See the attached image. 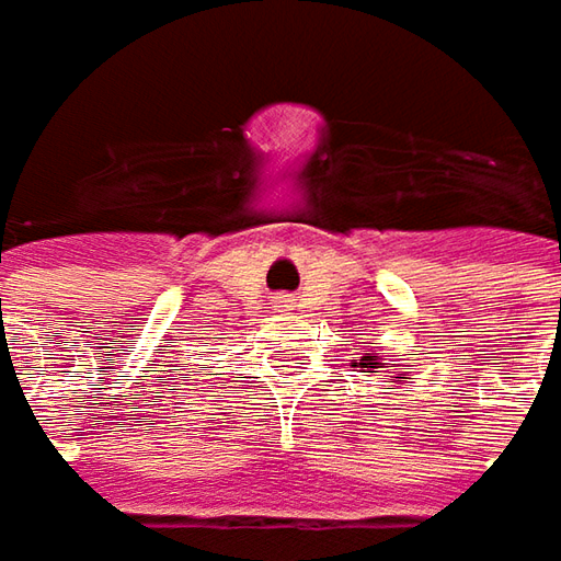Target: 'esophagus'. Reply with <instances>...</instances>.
Returning <instances> with one entry per match:
<instances>
[{"label": "esophagus", "mask_w": 561, "mask_h": 561, "mask_svg": "<svg viewBox=\"0 0 561 561\" xmlns=\"http://www.w3.org/2000/svg\"><path fill=\"white\" fill-rule=\"evenodd\" d=\"M276 307L288 310V307H295V305H291V298H288V295H282V298H276Z\"/></svg>", "instance_id": "1"}]
</instances>
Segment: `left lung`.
Returning a JSON list of instances; mask_svg holds the SVG:
<instances>
[{
  "instance_id": "obj_1",
  "label": "left lung",
  "mask_w": 561,
  "mask_h": 561,
  "mask_svg": "<svg viewBox=\"0 0 561 561\" xmlns=\"http://www.w3.org/2000/svg\"><path fill=\"white\" fill-rule=\"evenodd\" d=\"M379 360H382V357H377V354H364V357H360V364L354 360V367H360V374H379V367H382ZM408 379H411V374H404L402 370V374H396V377H392V382H396V386H404Z\"/></svg>"
}]
</instances>
